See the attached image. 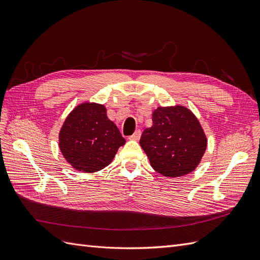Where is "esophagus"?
<instances>
[{
    "label": "esophagus",
    "instance_id": "34e87169",
    "mask_svg": "<svg viewBox=\"0 0 260 260\" xmlns=\"http://www.w3.org/2000/svg\"><path fill=\"white\" fill-rule=\"evenodd\" d=\"M141 138V131L140 130H137L135 133H133L132 136L129 137L130 140H135V141H139Z\"/></svg>",
    "mask_w": 260,
    "mask_h": 260
}]
</instances>
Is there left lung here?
<instances>
[{"mask_svg": "<svg viewBox=\"0 0 260 260\" xmlns=\"http://www.w3.org/2000/svg\"><path fill=\"white\" fill-rule=\"evenodd\" d=\"M153 125L143 131L140 145L158 174L175 178L190 174L205 153L207 140L193 113L183 106L158 107Z\"/></svg>", "mask_w": 260, "mask_h": 260, "instance_id": "8db88e82", "label": "left lung"}]
</instances>
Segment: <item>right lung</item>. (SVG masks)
<instances>
[{
	"instance_id": "add662e5",
	"label": "right lung",
	"mask_w": 260,
	"mask_h": 260,
	"mask_svg": "<svg viewBox=\"0 0 260 260\" xmlns=\"http://www.w3.org/2000/svg\"><path fill=\"white\" fill-rule=\"evenodd\" d=\"M125 143L104 105L83 103L68 115L59 132V148L72 166L95 172L108 166Z\"/></svg>"
}]
</instances>
